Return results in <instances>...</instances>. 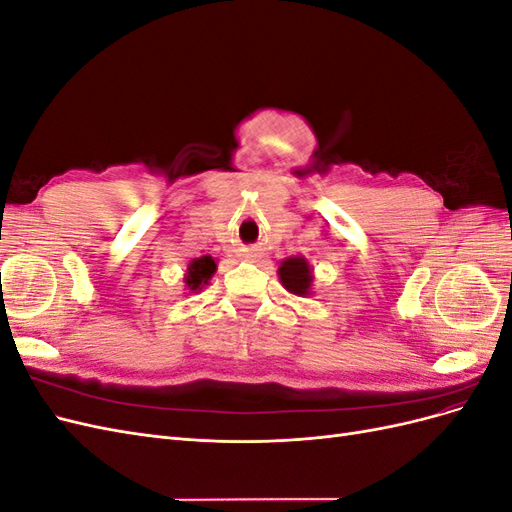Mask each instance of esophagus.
Here are the masks:
<instances>
[{
	"label": "esophagus",
	"mask_w": 512,
	"mask_h": 512,
	"mask_svg": "<svg viewBox=\"0 0 512 512\" xmlns=\"http://www.w3.org/2000/svg\"><path fill=\"white\" fill-rule=\"evenodd\" d=\"M245 260H258V252L256 250H243L241 254Z\"/></svg>",
	"instance_id": "esophagus-1"
}]
</instances>
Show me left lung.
Returning a JSON list of instances; mask_svg holds the SVG:
<instances>
[{
	"label": "left lung",
	"instance_id": "8db88e82",
	"mask_svg": "<svg viewBox=\"0 0 512 512\" xmlns=\"http://www.w3.org/2000/svg\"><path fill=\"white\" fill-rule=\"evenodd\" d=\"M277 277H280V284L294 297H309L312 294L314 269L305 256L284 258L280 269H277Z\"/></svg>",
	"mask_w": 512,
	"mask_h": 512
}]
</instances>
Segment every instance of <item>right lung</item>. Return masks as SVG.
Returning <instances> with one entry per match:
<instances>
[{"label": "right lung", "instance_id": "1", "mask_svg": "<svg viewBox=\"0 0 512 512\" xmlns=\"http://www.w3.org/2000/svg\"><path fill=\"white\" fill-rule=\"evenodd\" d=\"M218 271V262L211 256H200L190 260L188 271L183 275V284H185V294H192V292H200L205 286H209V280Z\"/></svg>", "mask_w": 512, "mask_h": 512}]
</instances>
